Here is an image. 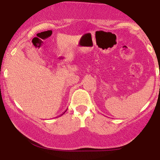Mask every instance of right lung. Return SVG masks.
<instances>
[{
	"label": "right lung",
	"instance_id": "add662e5",
	"mask_svg": "<svg viewBox=\"0 0 160 160\" xmlns=\"http://www.w3.org/2000/svg\"><path fill=\"white\" fill-rule=\"evenodd\" d=\"M66 111H67V110H66ZM66 111H65V112H63V113H62V114H61V115H60V116H62V115H63V114H64V113H65V112H66ZM60 116H59V117H60Z\"/></svg>",
	"mask_w": 160,
	"mask_h": 160
}]
</instances>
